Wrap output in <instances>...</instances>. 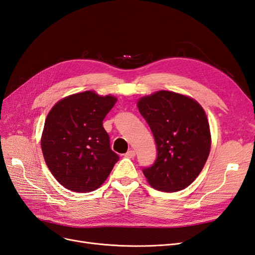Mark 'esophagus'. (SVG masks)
Listing matches in <instances>:
<instances>
[{"label": "esophagus", "instance_id": "esophagus-1", "mask_svg": "<svg viewBox=\"0 0 255 255\" xmlns=\"http://www.w3.org/2000/svg\"><path fill=\"white\" fill-rule=\"evenodd\" d=\"M125 156L128 157V158H133V157L135 156V151H134V150L128 151V152L125 154Z\"/></svg>", "mask_w": 255, "mask_h": 255}]
</instances>
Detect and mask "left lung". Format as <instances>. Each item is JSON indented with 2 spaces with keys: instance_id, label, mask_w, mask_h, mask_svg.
Returning <instances> with one entry per match:
<instances>
[{
  "instance_id": "obj_1",
  "label": "left lung",
  "mask_w": 255,
  "mask_h": 255,
  "mask_svg": "<svg viewBox=\"0 0 255 255\" xmlns=\"http://www.w3.org/2000/svg\"><path fill=\"white\" fill-rule=\"evenodd\" d=\"M154 136L157 157L142 169L153 188L179 191L202 171L211 150L210 125L196 100L176 92L160 90L137 103Z\"/></svg>"
}]
</instances>
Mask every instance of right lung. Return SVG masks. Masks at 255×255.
Returning a JSON list of instances; mask_svg holds the SVG:
<instances>
[{
  "label": "right lung",
  "mask_w": 255,
  "mask_h": 255,
  "mask_svg": "<svg viewBox=\"0 0 255 255\" xmlns=\"http://www.w3.org/2000/svg\"><path fill=\"white\" fill-rule=\"evenodd\" d=\"M117 99L84 91L60 100L48 114L41 137L43 157L54 177L69 190L99 188L119 160L103 120Z\"/></svg>",
  "instance_id": "1"
}]
</instances>
